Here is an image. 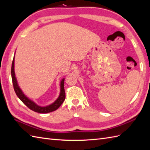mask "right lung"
<instances>
[{
  "label": "right lung",
  "mask_w": 150,
  "mask_h": 150,
  "mask_svg": "<svg viewBox=\"0 0 150 150\" xmlns=\"http://www.w3.org/2000/svg\"><path fill=\"white\" fill-rule=\"evenodd\" d=\"M11 77L14 92H15L18 97L21 100V102H22L25 105H26L29 109L35 112H37L39 113H47L55 111L60 106L65 100V93L64 90V78L60 82V96L52 104L47 105V106L45 107L39 106V105L36 104L34 102H33L30 99H29L27 97L25 96V95L23 93L22 91H21L17 83L15 73H14V57L13 58L11 66Z\"/></svg>",
  "instance_id": "1"
}]
</instances>
